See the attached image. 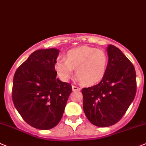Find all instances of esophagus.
I'll return each mask as SVG.
<instances>
[{"mask_svg": "<svg viewBox=\"0 0 146 146\" xmlns=\"http://www.w3.org/2000/svg\"><path fill=\"white\" fill-rule=\"evenodd\" d=\"M72 89H73V91H80V90H81V88L73 85V86H72Z\"/></svg>", "mask_w": 146, "mask_h": 146, "instance_id": "34e87169", "label": "esophagus"}]
</instances>
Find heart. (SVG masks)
<instances>
[{
	"mask_svg": "<svg viewBox=\"0 0 146 146\" xmlns=\"http://www.w3.org/2000/svg\"><path fill=\"white\" fill-rule=\"evenodd\" d=\"M108 55L102 49L93 47L81 46L73 48L66 54V59H58L55 63L60 78L68 81L73 69L78 79L86 85L97 84L106 74Z\"/></svg>",
	"mask_w": 146,
	"mask_h": 146,
	"instance_id": "obj_1",
	"label": "heart"
}]
</instances>
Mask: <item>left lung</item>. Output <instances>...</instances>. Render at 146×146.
Segmentation results:
<instances>
[{
	"mask_svg": "<svg viewBox=\"0 0 146 146\" xmlns=\"http://www.w3.org/2000/svg\"><path fill=\"white\" fill-rule=\"evenodd\" d=\"M107 70L100 82L82 89L83 108L92 124L107 127L124 115L136 94V73L129 59L119 48L108 45Z\"/></svg>",
	"mask_w": 146,
	"mask_h": 146,
	"instance_id": "left-lung-1",
	"label": "left lung"
}]
</instances>
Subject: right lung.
I'll return each mask as SVG.
<instances>
[{"label":"right lung","mask_w":146,"mask_h":146,"mask_svg":"<svg viewBox=\"0 0 146 146\" xmlns=\"http://www.w3.org/2000/svg\"><path fill=\"white\" fill-rule=\"evenodd\" d=\"M60 50L52 48L33 52L16 70L12 100L16 109L27 124L46 130L61 120L70 84L57 78L55 63Z\"/></svg>","instance_id":"1"}]
</instances>
